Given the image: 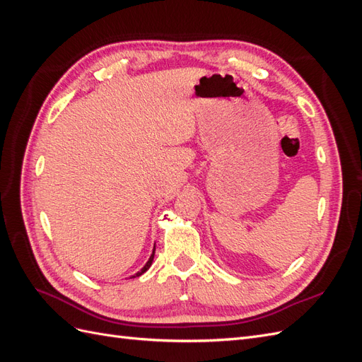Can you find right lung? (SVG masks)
Instances as JSON below:
<instances>
[{
	"instance_id": "add662e5",
	"label": "right lung",
	"mask_w": 362,
	"mask_h": 362,
	"mask_svg": "<svg viewBox=\"0 0 362 362\" xmlns=\"http://www.w3.org/2000/svg\"><path fill=\"white\" fill-rule=\"evenodd\" d=\"M154 254H156V246H154V250H152V255L149 257V259H148V262H146V264H145V267L144 269H141L139 273H136V275L134 276H140V275H144V273L151 267V264H152V259H154ZM133 276V278H134Z\"/></svg>"
}]
</instances>
